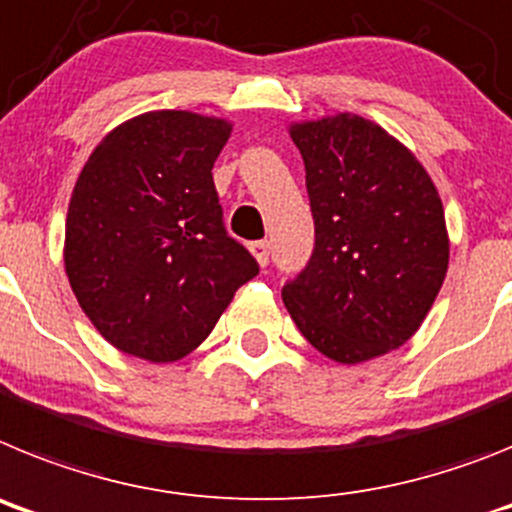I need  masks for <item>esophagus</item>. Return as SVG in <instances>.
I'll list each match as a JSON object with an SVG mask.
<instances>
[{
    "mask_svg": "<svg viewBox=\"0 0 512 512\" xmlns=\"http://www.w3.org/2000/svg\"><path fill=\"white\" fill-rule=\"evenodd\" d=\"M250 252L255 255V260L260 262L262 268L270 262V244L268 242H250Z\"/></svg>",
    "mask_w": 512,
    "mask_h": 512,
    "instance_id": "1",
    "label": "esophagus"
}]
</instances>
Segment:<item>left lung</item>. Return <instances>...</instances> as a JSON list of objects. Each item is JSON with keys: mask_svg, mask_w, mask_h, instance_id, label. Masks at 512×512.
Wrapping results in <instances>:
<instances>
[{"mask_svg": "<svg viewBox=\"0 0 512 512\" xmlns=\"http://www.w3.org/2000/svg\"><path fill=\"white\" fill-rule=\"evenodd\" d=\"M306 167L314 250L283 286L301 335L337 363L399 348L448 270L443 203L422 164L361 115L291 126Z\"/></svg>", "mask_w": 512, "mask_h": 512, "instance_id": "left-lung-1", "label": "left lung"}]
</instances>
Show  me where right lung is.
<instances>
[{
    "label": "right lung",
    "mask_w": 512,
    "mask_h": 512,
    "mask_svg": "<svg viewBox=\"0 0 512 512\" xmlns=\"http://www.w3.org/2000/svg\"><path fill=\"white\" fill-rule=\"evenodd\" d=\"M229 133L219 118L157 110L110 131L84 164L66 216V275L123 353L151 363L188 355L260 273L229 237L213 185Z\"/></svg>",
    "instance_id": "add662e5"
}]
</instances>
